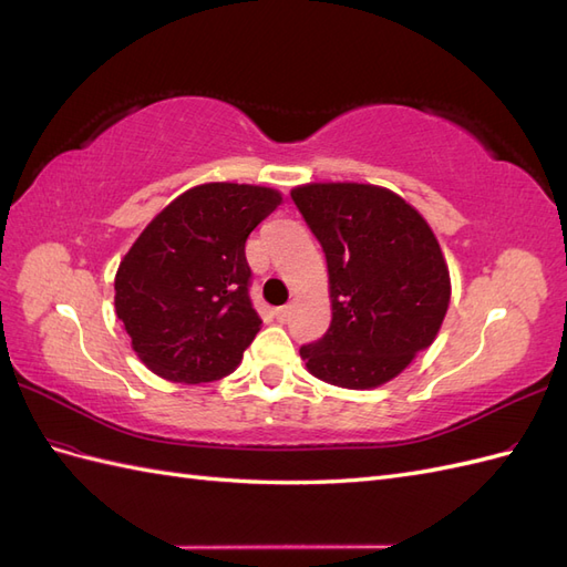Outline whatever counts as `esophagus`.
Returning a JSON list of instances; mask_svg holds the SVG:
<instances>
[{
  "label": "esophagus",
  "instance_id": "esophagus-1",
  "mask_svg": "<svg viewBox=\"0 0 567 567\" xmlns=\"http://www.w3.org/2000/svg\"><path fill=\"white\" fill-rule=\"evenodd\" d=\"M274 317H277L281 323H284V321H288V317H290V305L277 307V310H274Z\"/></svg>",
  "mask_w": 567,
  "mask_h": 567
}]
</instances>
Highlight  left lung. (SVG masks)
I'll return each instance as SVG.
<instances>
[{"instance_id": "8db88e82", "label": "left lung", "mask_w": 567, "mask_h": 567, "mask_svg": "<svg viewBox=\"0 0 567 567\" xmlns=\"http://www.w3.org/2000/svg\"><path fill=\"white\" fill-rule=\"evenodd\" d=\"M326 252L331 326L300 348L315 379L379 388L433 346L452 298L450 267L423 215L390 188L315 182L290 192Z\"/></svg>"}]
</instances>
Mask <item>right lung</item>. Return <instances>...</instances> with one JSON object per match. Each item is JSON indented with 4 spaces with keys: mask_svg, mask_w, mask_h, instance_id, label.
<instances>
[{
    "mask_svg": "<svg viewBox=\"0 0 567 567\" xmlns=\"http://www.w3.org/2000/svg\"><path fill=\"white\" fill-rule=\"evenodd\" d=\"M281 200L269 186L198 184L132 244L115 274V315L161 379L210 383L241 364L262 326L248 298L246 238Z\"/></svg>",
    "mask_w": 567,
    "mask_h": 567,
    "instance_id": "right-lung-1",
    "label": "right lung"
}]
</instances>
